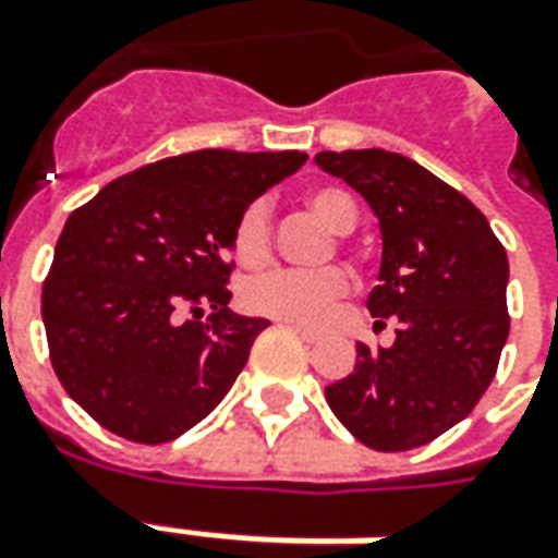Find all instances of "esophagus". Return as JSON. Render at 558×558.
Masks as SVG:
<instances>
[{
  "label": "esophagus",
  "instance_id": "obj_1",
  "mask_svg": "<svg viewBox=\"0 0 558 558\" xmlns=\"http://www.w3.org/2000/svg\"><path fill=\"white\" fill-rule=\"evenodd\" d=\"M287 327L295 329V332H299V336H302V339H305V342H317V339H320V332H317V329L299 327V324H287Z\"/></svg>",
  "mask_w": 558,
  "mask_h": 558
}]
</instances>
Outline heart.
<instances>
[{"instance_id": "heart-1", "label": "heart", "mask_w": 558, "mask_h": 558, "mask_svg": "<svg viewBox=\"0 0 558 558\" xmlns=\"http://www.w3.org/2000/svg\"><path fill=\"white\" fill-rule=\"evenodd\" d=\"M305 204L311 214L336 234L351 231L357 222L354 201L339 189H317L305 198ZM234 259L244 268H259L271 259V207H268V201L259 198L247 204V210L238 219ZM348 293H351V275L339 265H329L320 271L278 268V271H265V275L250 278L241 287V302L253 314H265V317L299 324V327H320V324H327L329 314Z\"/></svg>"}]
</instances>
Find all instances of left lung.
Instances as JSON below:
<instances>
[{"instance_id": "obj_1", "label": "left lung", "mask_w": 558, "mask_h": 558, "mask_svg": "<svg viewBox=\"0 0 558 558\" xmlns=\"http://www.w3.org/2000/svg\"><path fill=\"white\" fill-rule=\"evenodd\" d=\"M373 207L381 268L366 308L388 348L357 342V366L332 381L327 403L378 452H407L468 418L495 378L510 332V265L488 219L461 192L407 155L317 151Z\"/></svg>"}]
</instances>
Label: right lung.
Listing matches in <instances>:
<instances>
[{"mask_svg":"<svg viewBox=\"0 0 558 558\" xmlns=\"http://www.w3.org/2000/svg\"><path fill=\"white\" fill-rule=\"evenodd\" d=\"M305 161L299 149L185 151L72 210L41 320L60 385L94 422L158 446L219 407L268 327L229 308L234 226Z\"/></svg>","mask_w":558,"mask_h":558,"instance_id":"add662e5","label":"right lung"}]
</instances>
